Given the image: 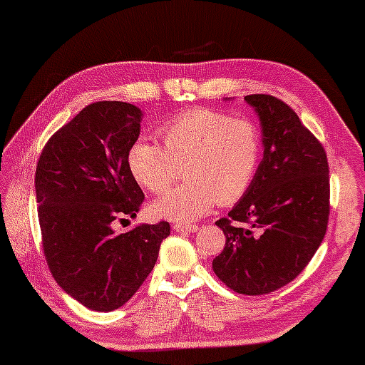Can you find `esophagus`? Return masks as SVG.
<instances>
[{"mask_svg":"<svg viewBox=\"0 0 365 365\" xmlns=\"http://www.w3.org/2000/svg\"><path fill=\"white\" fill-rule=\"evenodd\" d=\"M174 230L175 232H191V234H195V232L199 230V226H196V224H180V222H175L174 224Z\"/></svg>","mask_w":365,"mask_h":365,"instance_id":"esophagus-1","label":"esophagus"}]
</instances>
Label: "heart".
<instances>
[{"label":"heart","instance_id":"1","mask_svg":"<svg viewBox=\"0 0 365 365\" xmlns=\"http://www.w3.org/2000/svg\"><path fill=\"white\" fill-rule=\"evenodd\" d=\"M165 149L139 139L128 150L135 180L153 195L173 185L180 168L187 183L155 200L152 210L163 218L188 222L207 215L213 205L238 202L257 177L263 143L257 123L247 118L195 108L160 128Z\"/></svg>","mask_w":365,"mask_h":365}]
</instances>
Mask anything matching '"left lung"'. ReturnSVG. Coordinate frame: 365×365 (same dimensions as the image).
<instances>
[{
    "instance_id": "1",
    "label": "left lung",
    "mask_w": 365,
    "mask_h": 365,
    "mask_svg": "<svg viewBox=\"0 0 365 365\" xmlns=\"http://www.w3.org/2000/svg\"><path fill=\"white\" fill-rule=\"evenodd\" d=\"M245 100L259 114L263 160L250 191L216 221L226 246L213 271L242 294L292 282L322 245L329 220V166L322 143L273 96Z\"/></svg>"
}]
</instances>
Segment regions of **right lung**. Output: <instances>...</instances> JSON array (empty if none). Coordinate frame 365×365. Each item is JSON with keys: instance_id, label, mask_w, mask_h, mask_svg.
Masks as SVG:
<instances>
[{"instance_id": "add662e5", "label": "right lung", "mask_w": 365, "mask_h": 365, "mask_svg": "<svg viewBox=\"0 0 365 365\" xmlns=\"http://www.w3.org/2000/svg\"><path fill=\"white\" fill-rule=\"evenodd\" d=\"M143 113L125 102H96L54 133L36 168L42 246L54 281L92 311L110 312L133 297L153 269L166 221L125 234L144 192L128 169Z\"/></svg>"}]
</instances>
